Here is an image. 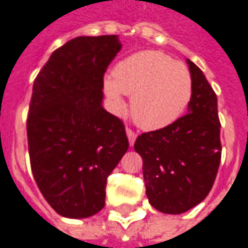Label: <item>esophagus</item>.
<instances>
[{"label": "esophagus", "mask_w": 248, "mask_h": 248, "mask_svg": "<svg viewBox=\"0 0 248 248\" xmlns=\"http://www.w3.org/2000/svg\"><path fill=\"white\" fill-rule=\"evenodd\" d=\"M127 136L128 141H129V146H134L135 140H136V134H135L132 129H127Z\"/></svg>", "instance_id": "1"}]
</instances>
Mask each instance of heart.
Listing matches in <instances>:
<instances>
[{"label":"heart","mask_w":248,"mask_h":248,"mask_svg":"<svg viewBox=\"0 0 248 248\" xmlns=\"http://www.w3.org/2000/svg\"><path fill=\"white\" fill-rule=\"evenodd\" d=\"M104 93L114 113L125 109L131 98L135 123L146 131L171 125L192 101L193 78L184 63L160 51L146 49L124 58L113 69V77L102 81Z\"/></svg>","instance_id":"heart-1"}]
</instances>
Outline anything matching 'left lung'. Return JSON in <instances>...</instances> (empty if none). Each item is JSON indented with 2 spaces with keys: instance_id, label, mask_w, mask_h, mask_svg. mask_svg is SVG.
Returning a JSON list of instances; mask_svg holds the SVG:
<instances>
[{
  "instance_id": "left-lung-1",
  "label": "left lung",
  "mask_w": 248,
  "mask_h": 248,
  "mask_svg": "<svg viewBox=\"0 0 248 248\" xmlns=\"http://www.w3.org/2000/svg\"><path fill=\"white\" fill-rule=\"evenodd\" d=\"M186 62L193 78L187 113L169 127L141 134L134 146L143 159L150 204L169 215L186 212L205 199L221 158L217 97L202 71Z\"/></svg>"
}]
</instances>
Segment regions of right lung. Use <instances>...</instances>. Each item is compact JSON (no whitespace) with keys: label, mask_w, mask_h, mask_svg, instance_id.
I'll return each instance as SVG.
<instances>
[{"label":"right lung","mask_w":248,"mask_h":248,"mask_svg":"<svg viewBox=\"0 0 248 248\" xmlns=\"http://www.w3.org/2000/svg\"><path fill=\"white\" fill-rule=\"evenodd\" d=\"M117 35L78 36L36 77L27 121L31 167L56 213L85 218L105 205L109 174L128 150L120 119L102 108V81Z\"/></svg>","instance_id":"1"}]
</instances>
